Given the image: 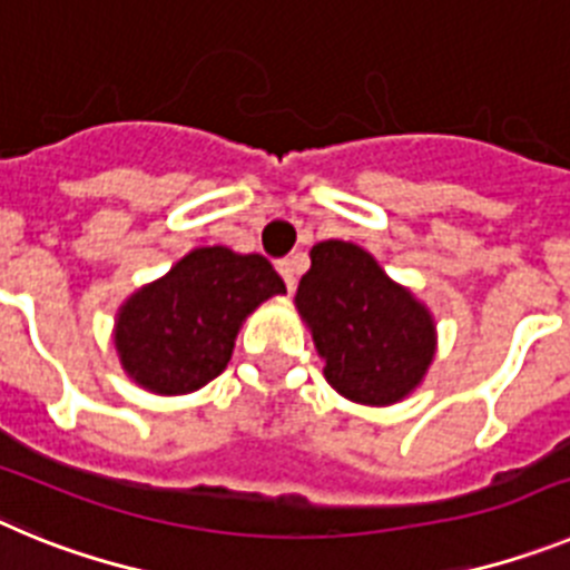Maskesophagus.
<instances>
[{
	"label": "esophagus",
	"mask_w": 570,
	"mask_h": 570,
	"mask_svg": "<svg viewBox=\"0 0 570 570\" xmlns=\"http://www.w3.org/2000/svg\"><path fill=\"white\" fill-rule=\"evenodd\" d=\"M276 268H279L282 279H285V285H288V291H294L296 285V259H279L276 262Z\"/></svg>",
	"instance_id": "obj_1"
}]
</instances>
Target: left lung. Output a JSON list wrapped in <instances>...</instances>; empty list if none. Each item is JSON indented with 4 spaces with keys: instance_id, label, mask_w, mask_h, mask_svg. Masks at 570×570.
Wrapping results in <instances>:
<instances>
[{
    "instance_id": "obj_1",
    "label": "left lung",
    "mask_w": 570,
    "mask_h": 570,
    "mask_svg": "<svg viewBox=\"0 0 570 570\" xmlns=\"http://www.w3.org/2000/svg\"><path fill=\"white\" fill-rule=\"evenodd\" d=\"M296 311L325 360V380L351 402L394 405L434 362L431 311L354 242L328 239L311 248Z\"/></svg>"
}]
</instances>
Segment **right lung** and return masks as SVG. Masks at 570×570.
I'll return each mask as SVG.
<instances>
[{
    "instance_id": "obj_1",
    "label": "right lung",
    "mask_w": 570,
    "mask_h": 570,
    "mask_svg": "<svg viewBox=\"0 0 570 570\" xmlns=\"http://www.w3.org/2000/svg\"><path fill=\"white\" fill-rule=\"evenodd\" d=\"M276 294H285V282L265 256L194 248L116 314L125 374L163 396L208 385L228 367L245 316Z\"/></svg>"
}]
</instances>
